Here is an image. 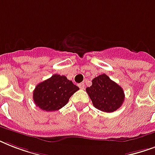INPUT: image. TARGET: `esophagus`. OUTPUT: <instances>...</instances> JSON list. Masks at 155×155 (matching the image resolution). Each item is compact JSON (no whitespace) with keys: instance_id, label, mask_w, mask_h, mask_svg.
<instances>
[{"instance_id":"34e87169","label":"esophagus","mask_w":155,"mask_h":155,"mask_svg":"<svg viewBox=\"0 0 155 155\" xmlns=\"http://www.w3.org/2000/svg\"><path fill=\"white\" fill-rule=\"evenodd\" d=\"M78 86H79V87H80V89H84V83H80V84H78Z\"/></svg>"}]
</instances>
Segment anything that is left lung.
<instances>
[{"mask_svg": "<svg viewBox=\"0 0 155 155\" xmlns=\"http://www.w3.org/2000/svg\"><path fill=\"white\" fill-rule=\"evenodd\" d=\"M92 82L86 92L95 108L106 113H113L120 108L125 100L122 87L105 74L94 78Z\"/></svg>", "mask_w": 155, "mask_h": 155, "instance_id": "obj_1", "label": "left lung"}]
</instances>
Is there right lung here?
<instances>
[{
	"mask_svg": "<svg viewBox=\"0 0 155 155\" xmlns=\"http://www.w3.org/2000/svg\"><path fill=\"white\" fill-rule=\"evenodd\" d=\"M79 90L71 80L64 75H53L39 83L33 93L35 104L47 112L56 111L68 104L70 97Z\"/></svg>",
	"mask_w": 155,
	"mask_h": 155,
	"instance_id": "add662e5",
	"label": "right lung"
}]
</instances>
